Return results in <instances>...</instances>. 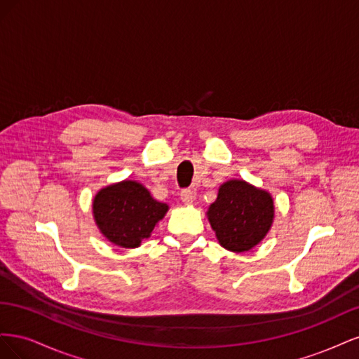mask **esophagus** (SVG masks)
<instances>
[{
    "label": "esophagus",
    "instance_id": "1",
    "mask_svg": "<svg viewBox=\"0 0 359 359\" xmlns=\"http://www.w3.org/2000/svg\"><path fill=\"white\" fill-rule=\"evenodd\" d=\"M181 201H182V203H186V205H191L193 203V199H194V193L191 191V190H182L181 191Z\"/></svg>",
    "mask_w": 359,
    "mask_h": 359
}]
</instances>
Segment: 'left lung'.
I'll return each instance as SVG.
<instances>
[{
    "label": "left lung",
    "instance_id": "left-lung-1",
    "mask_svg": "<svg viewBox=\"0 0 359 359\" xmlns=\"http://www.w3.org/2000/svg\"><path fill=\"white\" fill-rule=\"evenodd\" d=\"M219 244L244 253L262 243L274 223L276 206L271 193L244 180L223 182L217 199L206 211Z\"/></svg>",
    "mask_w": 359,
    "mask_h": 359
}]
</instances>
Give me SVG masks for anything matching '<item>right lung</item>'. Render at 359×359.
Segmentation results:
<instances>
[{
  "mask_svg": "<svg viewBox=\"0 0 359 359\" xmlns=\"http://www.w3.org/2000/svg\"><path fill=\"white\" fill-rule=\"evenodd\" d=\"M169 211V205L156 201L149 190L135 180L106 186L93 199L97 229L114 245L136 248Z\"/></svg>",
  "mask_w": 359,
  "mask_h": 359,
  "instance_id": "add662e5",
  "label": "right lung"
}]
</instances>
